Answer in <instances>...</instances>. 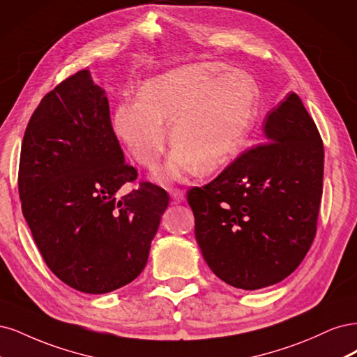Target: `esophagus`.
<instances>
[{
    "label": "esophagus",
    "instance_id": "34e87169",
    "mask_svg": "<svg viewBox=\"0 0 357 357\" xmlns=\"http://www.w3.org/2000/svg\"><path fill=\"white\" fill-rule=\"evenodd\" d=\"M169 192H170L172 197H174L175 203H181V202L185 200V192H183V191L179 190V188H170Z\"/></svg>",
    "mask_w": 357,
    "mask_h": 357
}]
</instances>
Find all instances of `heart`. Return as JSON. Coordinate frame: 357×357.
Wrapping results in <instances>:
<instances>
[{
    "instance_id": "heart-1",
    "label": "heart",
    "mask_w": 357,
    "mask_h": 357,
    "mask_svg": "<svg viewBox=\"0 0 357 357\" xmlns=\"http://www.w3.org/2000/svg\"><path fill=\"white\" fill-rule=\"evenodd\" d=\"M259 86L249 73L220 62L174 68L148 82L133 99L119 102L112 132L135 162L154 169L169 142L163 176L212 172L229 160L254 124Z\"/></svg>"
}]
</instances>
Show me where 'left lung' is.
Segmentation results:
<instances>
[{
  "instance_id": "left-lung-1",
  "label": "left lung",
  "mask_w": 357,
  "mask_h": 357,
  "mask_svg": "<svg viewBox=\"0 0 357 357\" xmlns=\"http://www.w3.org/2000/svg\"><path fill=\"white\" fill-rule=\"evenodd\" d=\"M262 132L267 144L187 192L204 261L245 291L279 283L300 266L324 188V144L300 96L291 91L268 111Z\"/></svg>"
}]
</instances>
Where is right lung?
Returning a JSON list of instances; mask_svg holds the SVG:
<instances>
[{
    "mask_svg": "<svg viewBox=\"0 0 357 357\" xmlns=\"http://www.w3.org/2000/svg\"><path fill=\"white\" fill-rule=\"evenodd\" d=\"M136 178L89 70L43 98L22 142L19 195L45 264L68 286L107 294L145 268L169 194L142 182L117 197Z\"/></svg>",
    "mask_w": 357,
    "mask_h": 357,
    "instance_id": "obj_1",
    "label": "right lung"
}]
</instances>
